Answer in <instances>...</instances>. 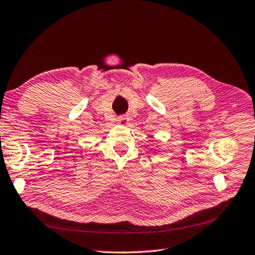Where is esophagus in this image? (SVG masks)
Wrapping results in <instances>:
<instances>
[{
    "mask_svg": "<svg viewBox=\"0 0 255 255\" xmlns=\"http://www.w3.org/2000/svg\"><path fill=\"white\" fill-rule=\"evenodd\" d=\"M117 122H119V124H122V125H126V124H128L129 122V119L127 116H120L119 119H117Z\"/></svg>",
    "mask_w": 255,
    "mask_h": 255,
    "instance_id": "obj_1",
    "label": "esophagus"
}]
</instances>
